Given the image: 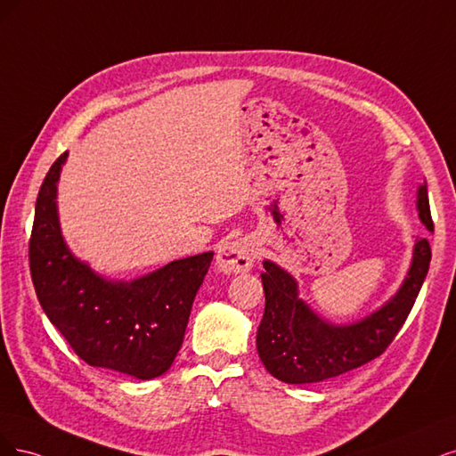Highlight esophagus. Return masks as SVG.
<instances>
[{
    "instance_id": "34e87169",
    "label": "esophagus",
    "mask_w": 456,
    "mask_h": 456,
    "mask_svg": "<svg viewBox=\"0 0 456 456\" xmlns=\"http://www.w3.org/2000/svg\"><path fill=\"white\" fill-rule=\"evenodd\" d=\"M257 256V244L252 237H244L224 244L217 249L216 267L224 274L248 273L252 269Z\"/></svg>"
}]
</instances>
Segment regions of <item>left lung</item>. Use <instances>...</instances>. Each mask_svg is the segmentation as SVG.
<instances>
[{"label":"left lung","instance_id":"1","mask_svg":"<svg viewBox=\"0 0 456 456\" xmlns=\"http://www.w3.org/2000/svg\"><path fill=\"white\" fill-rule=\"evenodd\" d=\"M420 222L434 231L426 183L417 191ZM432 249L417 240L400 289L375 313L352 324H331L299 297L297 281L265 259L261 273L265 313L257 328V352L267 371L288 385L320 383L375 360L394 341L428 274Z\"/></svg>","mask_w":456,"mask_h":456}]
</instances>
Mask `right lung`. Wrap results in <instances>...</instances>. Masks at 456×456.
Masks as SVG:
<instances>
[{
    "mask_svg": "<svg viewBox=\"0 0 456 456\" xmlns=\"http://www.w3.org/2000/svg\"><path fill=\"white\" fill-rule=\"evenodd\" d=\"M61 155L39 189L30 273L51 324L93 367L140 380L163 375L178 354L197 291L214 252L175 259L134 281H111L69 252L58 222Z\"/></svg>",
    "mask_w": 456,
    "mask_h": 456,
    "instance_id": "1",
    "label": "right lung"
}]
</instances>
